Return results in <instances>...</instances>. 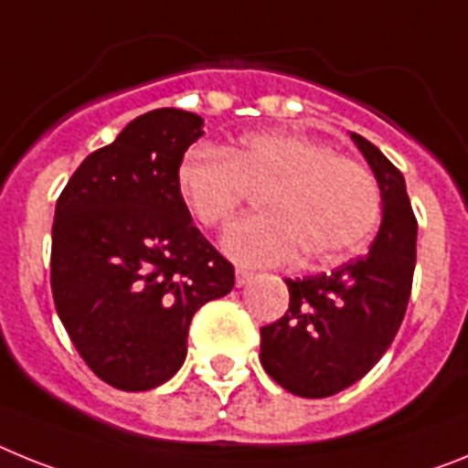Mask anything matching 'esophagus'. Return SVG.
I'll return each instance as SVG.
<instances>
[{
    "label": "esophagus",
    "instance_id": "1",
    "mask_svg": "<svg viewBox=\"0 0 468 468\" xmlns=\"http://www.w3.org/2000/svg\"><path fill=\"white\" fill-rule=\"evenodd\" d=\"M251 278H254L251 271H245V268H238V271H235V284H238V287H245Z\"/></svg>",
    "mask_w": 468,
    "mask_h": 468
}]
</instances>
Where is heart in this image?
Listing matches in <instances>:
<instances>
[{
  "label": "heart",
  "mask_w": 468,
  "mask_h": 468,
  "mask_svg": "<svg viewBox=\"0 0 468 468\" xmlns=\"http://www.w3.org/2000/svg\"><path fill=\"white\" fill-rule=\"evenodd\" d=\"M176 184L207 229L230 221L251 190L266 188L268 211L239 218L223 235V250L245 266H280L302 250L311 261H335L367 238L379 214L367 166L299 133H257L226 153L193 148Z\"/></svg>",
  "instance_id": "b5f03b06"
}]
</instances>
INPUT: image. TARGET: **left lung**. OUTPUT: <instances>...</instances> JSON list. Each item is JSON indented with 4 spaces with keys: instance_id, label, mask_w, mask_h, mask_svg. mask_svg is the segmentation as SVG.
I'll use <instances>...</instances> for the list:
<instances>
[{
    "instance_id": "8db88e82",
    "label": "left lung",
    "mask_w": 468,
    "mask_h": 468,
    "mask_svg": "<svg viewBox=\"0 0 468 468\" xmlns=\"http://www.w3.org/2000/svg\"><path fill=\"white\" fill-rule=\"evenodd\" d=\"M381 190V226L363 257L332 273L284 280L290 308L261 327V365L284 391L327 398L379 363L412 292L417 218L403 174L367 138L351 133Z\"/></svg>"
}]
</instances>
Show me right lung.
I'll use <instances>...</instances> for the list:
<instances>
[{"instance_id":"add662e5","label":"right lung","mask_w":468,"mask_h":468,"mask_svg":"<svg viewBox=\"0 0 468 468\" xmlns=\"http://www.w3.org/2000/svg\"><path fill=\"white\" fill-rule=\"evenodd\" d=\"M202 124L178 108L136 117L77 166L56 202V311L93 375L120 391L172 379L197 308L235 284L233 263L178 193V165Z\"/></svg>"}]
</instances>
